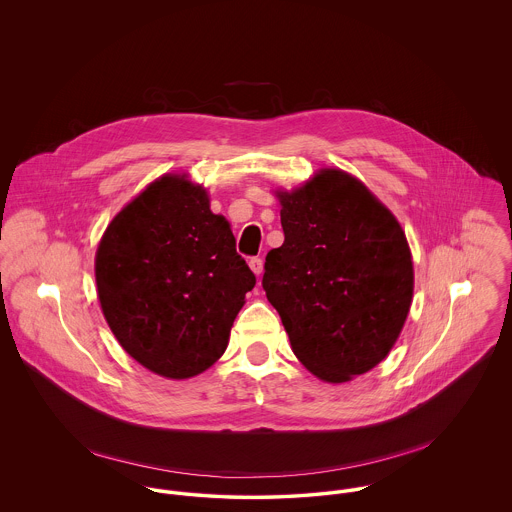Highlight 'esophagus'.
Segmentation results:
<instances>
[{"mask_svg":"<svg viewBox=\"0 0 512 512\" xmlns=\"http://www.w3.org/2000/svg\"><path fill=\"white\" fill-rule=\"evenodd\" d=\"M248 266H250V270H252L256 276H260V274L264 272V262H262V258H250Z\"/></svg>","mask_w":512,"mask_h":512,"instance_id":"obj_1","label":"esophagus"}]
</instances>
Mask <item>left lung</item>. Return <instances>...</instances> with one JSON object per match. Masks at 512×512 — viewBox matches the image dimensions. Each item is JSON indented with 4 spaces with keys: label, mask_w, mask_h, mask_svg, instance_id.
Listing matches in <instances>:
<instances>
[{
    "label": "left lung",
    "mask_w": 512,
    "mask_h": 512,
    "mask_svg": "<svg viewBox=\"0 0 512 512\" xmlns=\"http://www.w3.org/2000/svg\"><path fill=\"white\" fill-rule=\"evenodd\" d=\"M278 199L286 238L266 256L262 288L301 365L325 382H347L386 359L408 317L406 234L341 169H321Z\"/></svg>",
    "instance_id": "obj_1"
}]
</instances>
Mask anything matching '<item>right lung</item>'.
I'll use <instances>...</instances> for the list:
<instances>
[{
    "mask_svg": "<svg viewBox=\"0 0 512 512\" xmlns=\"http://www.w3.org/2000/svg\"><path fill=\"white\" fill-rule=\"evenodd\" d=\"M102 313L124 351L181 380L224 353L230 327L256 286L228 220L205 187L163 175L108 224L96 250Z\"/></svg>",
    "mask_w": 512,
    "mask_h": 512,
    "instance_id": "add662e5",
    "label": "right lung"
}]
</instances>
